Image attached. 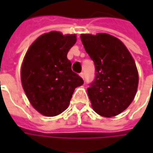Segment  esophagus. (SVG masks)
I'll return each instance as SVG.
<instances>
[{
  "mask_svg": "<svg viewBox=\"0 0 153 153\" xmlns=\"http://www.w3.org/2000/svg\"><path fill=\"white\" fill-rule=\"evenodd\" d=\"M79 75H80V77L83 79H84V74H83V72H81V73L79 74Z\"/></svg>",
  "mask_w": 153,
  "mask_h": 153,
  "instance_id": "esophagus-1",
  "label": "esophagus"
}]
</instances>
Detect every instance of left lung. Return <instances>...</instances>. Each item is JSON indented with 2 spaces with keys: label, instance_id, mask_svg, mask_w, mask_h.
I'll list each match as a JSON object with an SVG mask.
<instances>
[{
  "label": "left lung",
  "instance_id": "1",
  "mask_svg": "<svg viewBox=\"0 0 153 153\" xmlns=\"http://www.w3.org/2000/svg\"><path fill=\"white\" fill-rule=\"evenodd\" d=\"M80 38L95 66V78L87 89L93 110L105 117L119 115L137 92L134 60L121 41L111 35L81 34Z\"/></svg>",
  "mask_w": 153,
  "mask_h": 153
}]
</instances>
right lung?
<instances>
[{
    "mask_svg": "<svg viewBox=\"0 0 153 153\" xmlns=\"http://www.w3.org/2000/svg\"><path fill=\"white\" fill-rule=\"evenodd\" d=\"M76 36L50 32L32 44L22 65L21 81L32 106L46 116H55L69 106L75 88L83 80L71 70L67 53Z\"/></svg>",
    "mask_w": 153,
    "mask_h": 153,
    "instance_id": "1",
    "label": "right lung"
}]
</instances>
